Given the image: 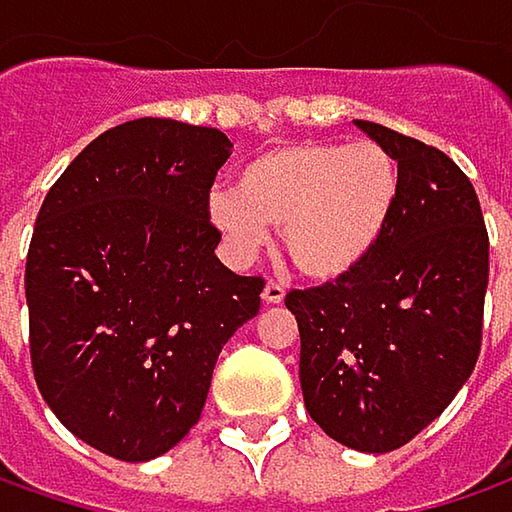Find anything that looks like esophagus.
<instances>
[{
  "label": "esophagus",
  "instance_id": "esophagus-1",
  "mask_svg": "<svg viewBox=\"0 0 512 512\" xmlns=\"http://www.w3.org/2000/svg\"><path fill=\"white\" fill-rule=\"evenodd\" d=\"M262 300H265V303H282V300H285V285L276 282V279H268V285H265V291H262Z\"/></svg>",
  "mask_w": 512,
  "mask_h": 512
}]
</instances>
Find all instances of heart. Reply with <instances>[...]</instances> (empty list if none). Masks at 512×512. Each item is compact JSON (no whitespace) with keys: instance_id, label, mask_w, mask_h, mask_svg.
I'll return each mask as SVG.
<instances>
[{"instance_id":"b5f03b06","label":"heart","mask_w":512,"mask_h":512,"mask_svg":"<svg viewBox=\"0 0 512 512\" xmlns=\"http://www.w3.org/2000/svg\"><path fill=\"white\" fill-rule=\"evenodd\" d=\"M399 195L393 157L376 142H294L241 168L238 189L209 198V218L238 253H253L268 227L311 279H341L379 247Z\"/></svg>"}]
</instances>
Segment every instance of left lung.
<instances>
[{"instance_id":"8db88e82","label":"left lung","mask_w":512,"mask_h":512,"mask_svg":"<svg viewBox=\"0 0 512 512\" xmlns=\"http://www.w3.org/2000/svg\"><path fill=\"white\" fill-rule=\"evenodd\" d=\"M399 168L379 247L352 274L291 288L309 417L358 452H393L472 376L484 338L490 236L469 177L440 148L355 122Z\"/></svg>"}]
</instances>
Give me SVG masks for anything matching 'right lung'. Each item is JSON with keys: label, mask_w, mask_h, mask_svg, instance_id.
Listing matches in <instances>:
<instances>
[{"label": "right lung", "mask_w": 512, "mask_h": 512, "mask_svg": "<svg viewBox=\"0 0 512 512\" xmlns=\"http://www.w3.org/2000/svg\"><path fill=\"white\" fill-rule=\"evenodd\" d=\"M230 148L215 128L133 119L92 139L37 212L31 370L57 420L116 460L189 434L218 352L262 303L265 279L215 256L209 192Z\"/></svg>", "instance_id": "add662e5"}]
</instances>
